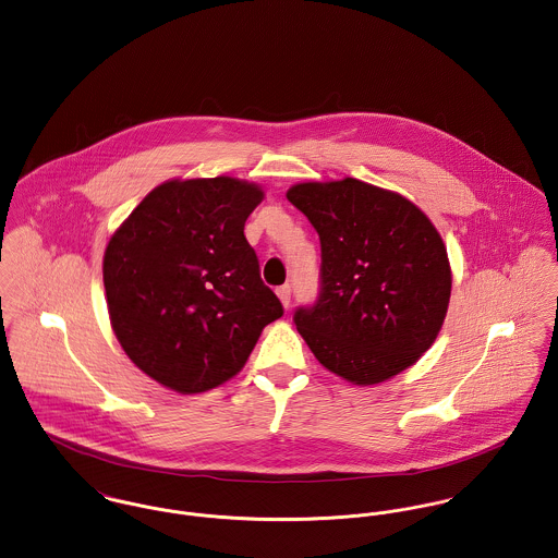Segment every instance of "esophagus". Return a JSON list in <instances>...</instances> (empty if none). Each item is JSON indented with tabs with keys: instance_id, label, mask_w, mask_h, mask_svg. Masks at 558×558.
<instances>
[{
	"instance_id": "obj_1",
	"label": "esophagus",
	"mask_w": 558,
	"mask_h": 558,
	"mask_svg": "<svg viewBox=\"0 0 558 558\" xmlns=\"http://www.w3.org/2000/svg\"><path fill=\"white\" fill-rule=\"evenodd\" d=\"M276 295H278V300H280V303H282L284 307H289V303H291V287H289V284L278 287V289H276Z\"/></svg>"
}]
</instances>
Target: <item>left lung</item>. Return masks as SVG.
Masks as SVG:
<instances>
[{
    "mask_svg": "<svg viewBox=\"0 0 558 558\" xmlns=\"http://www.w3.org/2000/svg\"><path fill=\"white\" fill-rule=\"evenodd\" d=\"M287 199L320 238V298L295 312L318 363L359 386L412 367L435 342L452 291L448 253L429 216L356 178L300 182Z\"/></svg>",
    "mask_w": 558,
    "mask_h": 558,
    "instance_id": "obj_1",
    "label": "left lung"
}]
</instances>
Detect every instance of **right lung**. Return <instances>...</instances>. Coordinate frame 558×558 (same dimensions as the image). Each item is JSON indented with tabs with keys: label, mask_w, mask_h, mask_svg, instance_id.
I'll return each instance as SVG.
<instances>
[{
	"label": "right lung",
	"mask_w": 558,
	"mask_h": 558,
	"mask_svg": "<svg viewBox=\"0 0 558 558\" xmlns=\"http://www.w3.org/2000/svg\"><path fill=\"white\" fill-rule=\"evenodd\" d=\"M263 189L240 178L155 186L104 253L110 325L137 369L182 395L231 380L282 303L258 274L244 222Z\"/></svg>",
	"instance_id": "add662e5"
}]
</instances>
